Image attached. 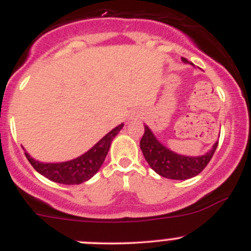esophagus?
<instances>
[{"label": "esophagus", "mask_w": 251, "mask_h": 251, "mask_svg": "<svg viewBox=\"0 0 251 251\" xmlns=\"http://www.w3.org/2000/svg\"><path fill=\"white\" fill-rule=\"evenodd\" d=\"M137 118H138V115H137L136 113H133V114H131V117H130V120H136Z\"/></svg>", "instance_id": "esophagus-1"}]
</instances>
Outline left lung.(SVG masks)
<instances>
[{
    "instance_id": "1",
    "label": "left lung",
    "mask_w": 251,
    "mask_h": 251,
    "mask_svg": "<svg viewBox=\"0 0 251 251\" xmlns=\"http://www.w3.org/2000/svg\"><path fill=\"white\" fill-rule=\"evenodd\" d=\"M181 61L189 63L188 60L184 57H181ZM190 65L192 63L190 62ZM139 146L147 162L159 176L167 179L185 180L196 176L204 170L214 155L218 142H215L205 154L200 156L181 155L163 146L154 132L150 130L149 126L144 124V134L139 142Z\"/></svg>"
}]
</instances>
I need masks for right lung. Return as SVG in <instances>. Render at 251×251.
<instances>
[{"mask_svg": "<svg viewBox=\"0 0 251 251\" xmlns=\"http://www.w3.org/2000/svg\"><path fill=\"white\" fill-rule=\"evenodd\" d=\"M123 127L124 124H120L83 155L73 160L63 161V162H42V161L33 159L25 149L24 150H25L28 162L39 174L55 183L65 184V185H77V184L88 181L99 172L109 151L112 141Z\"/></svg>", "mask_w": 251, "mask_h": 251, "instance_id": "add662e5", "label": "right lung"}]
</instances>
